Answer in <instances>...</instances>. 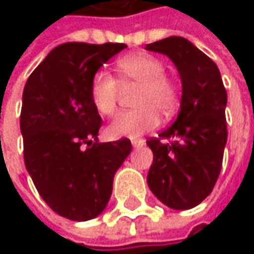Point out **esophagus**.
Returning a JSON list of instances; mask_svg holds the SVG:
<instances>
[{"label": "esophagus", "instance_id": "34e87169", "mask_svg": "<svg viewBox=\"0 0 254 254\" xmlns=\"http://www.w3.org/2000/svg\"><path fill=\"white\" fill-rule=\"evenodd\" d=\"M131 144L134 148H140L142 145H145V141L141 138H131Z\"/></svg>", "mask_w": 254, "mask_h": 254}]
</instances>
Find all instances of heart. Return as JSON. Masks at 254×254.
Returning <instances> with one entry per match:
<instances>
[{"instance_id":"heart-1","label":"heart","mask_w":254,"mask_h":254,"mask_svg":"<svg viewBox=\"0 0 254 254\" xmlns=\"http://www.w3.org/2000/svg\"><path fill=\"white\" fill-rule=\"evenodd\" d=\"M117 80L107 72L94 73L90 83V99L102 116H112L116 112L120 87L137 86L132 97L135 110L116 116L107 132L110 137H138L154 130L162 117H171L177 107L180 93L174 80L165 76V66L155 56L148 54L128 55L117 64Z\"/></svg>"}]
</instances>
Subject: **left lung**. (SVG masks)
<instances>
[{
	"instance_id": "1",
	"label": "left lung",
	"mask_w": 254,
	"mask_h": 254,
	"mask_svg": "<svg viewBox=\"0 0 254 254\" xmlns=\"http://www.w3.org/2000/svg\"><path fill=\"white\" fill-rule=\"evenodd\" d=\"M145 49L168 56L182 83L177 120L147 141L154 154L147 184L171 209H190L209 195L219 177L228 141V94L216 64L188 39L170 36Z\"/></svg>"
}]
</instances>
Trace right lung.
I'll return each instance as SVG.
<instances>
[{"label":"right lung","instance_id":"add662e5","mask_svg":"<svg viewBox=\"0 0 254 254\" xmlns=\"http://www.w3.org/2000/svg\"><path fill=\"white\" fill-rule=\"evenodd\" d=\"M126 48L59 45L25 84V167L42 199L66 219L84 222L102 213L112 196L114 174L131 152L128 138L99 142L102 119L90 99L94 73Z\"/></svg>","mask_w":254,"mask_h":254}]
</instances>
